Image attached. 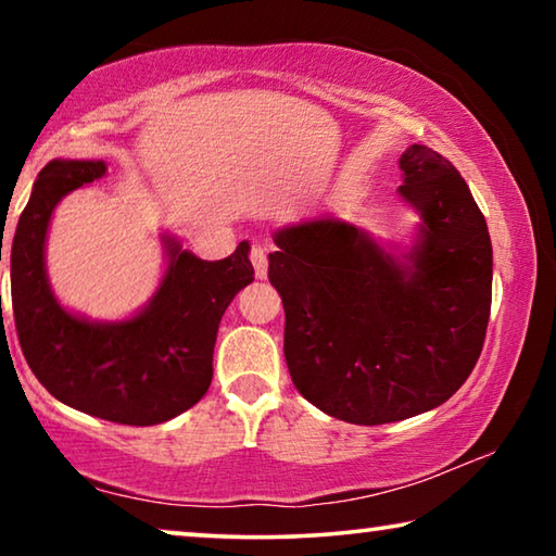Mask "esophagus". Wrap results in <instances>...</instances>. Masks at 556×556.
<instances>
[{"instance_id":"esophagus-1","label":"esophagus","mask_w":556,"mask_h":556,"mask_svg":"<svg viewBox=\"0 0 556 556\" xmlns=\"http://www.w3.org/2000/svg\"><path fill=\"white\" fill-rule=\"evenodd\" d=\"M250 262H252V267H255V277H257V279H265V277H267L269 262H267V250L262 248V244H252Z\"/></svg>"}]
</instances>
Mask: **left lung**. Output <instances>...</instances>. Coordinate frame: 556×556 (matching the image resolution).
<instances>
[{
  "instance_id": "left-lung-1",
  "label": "left lung",
  "mask_w": 556,
  "mask_h": 556,
  "mask_svg": "<svg viewBox=\"0 0 556 556\" xmlns=\"http://www.w3.org/2000/svg\"><path fill=\"white\" fill-rule=\"evenodd\" d=\"M400 166L402 199L425 220L412 267L333 218L279 230L269 255L291 380L351 425L444 404L476 368L491 318V235L458 168L425 144Z\"/></svg>"
}]
</instances>
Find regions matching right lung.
Masks as SVG:
<instances>
[{"label": "right lung", "instance_id": "right-lung-1", "mask_svg": "<svg viewBox=\"0 0 556 556\" xmlns=\"http://www.w3.org/2000/svg\"><path fill=\"white\" fill-rule=\"evenodd\" d=\"M102 176V162H51L36 178L9 252L16 338L55 400L115 425L152 427L208 392L220 318L255 281V269L248 242L218 262L168 244L172 265L162 289L131 321L98 326L63 312L43 271L46 230L65 193Z\"/></svg>", "mask_w": 556, "mask_h": 556}]
</instances>
